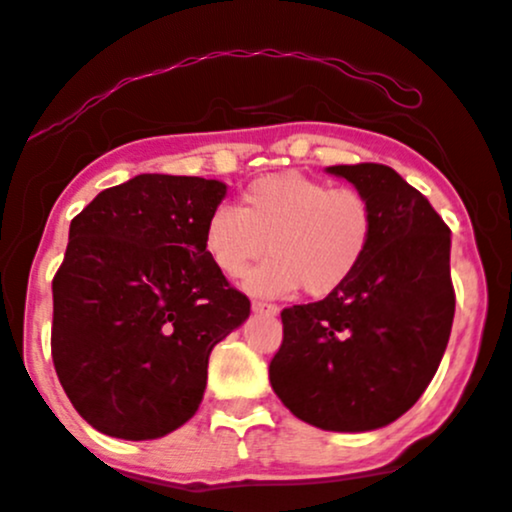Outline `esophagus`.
<instances>
[{"mask_svg": "<svg viewBox=\"0 0 512 512\" xmlns=\"http://www.w3.org/2000/svg\"><path fill=\"white\" fill-rule=\"evenodd\" d=\"M252 310L267 312V315H276V312H279V307H276L274 303H264V300H252Z\"/></svg>", "mask_w": 512, "mask_h": 512, "instance_id": "1", "label": "esophagus"}]
</instances>
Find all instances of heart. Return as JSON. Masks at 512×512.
Masks as SVG:
<instances>
[{
    "instance_id": "obj_1",
    "label": "heart",
    "mask_w": 512,
    "mask_h": 512,
    "mask_svg": "<svg viewBox=\"0 0 512 512\" xmlns=\"http://www.w3.org/2000/svg\"><path fill=\"white\" fill-rule=\"evenodd\" d=\"M374 207L357 188H331L295 171L262 176L240 195V207L209 214L202 245L221 274L236 279L269 250L248 276L252 293L312 298L336 293L353 279L374 240Z\"/></svg>"
}]
</instances>
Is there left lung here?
<instances>
[{"label": "left lung", "mask_w": 512, "mask_h": 512, "mask_svg": "<svg viewBox=\"0 0 512 512\" xmlns=\"http://www.w3.org/2000/svg\"><path fill=\"white\" fill-rule=\"evenodd\" d=\"M374 207V240L353 279L319 303L281 312L269 381L298 420L369 432L422 396L451 336V229L391 166L341 164Z\"/></svg>", "instance_id": "8db88e82"}]
</instances>
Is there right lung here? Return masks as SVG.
<instances>
[{
  "label": "right lung",
  "instance_id": "add662e5",
  "mask_svg": "<svg viewBox=\"0 0 512 512\" xmlns=\"http://www.w3.org/2000/svg\"><path fill=\"white\" fill-rule=\"evenodd\" d=\"M226 186L140 174L69 229L52 281V360L85 422L116 439L174 432L200 408L212 348L250 315L202 245Z\"/></svg>",
  "mask_w": 512,
  "mask_h": 512
}]
</instances>
